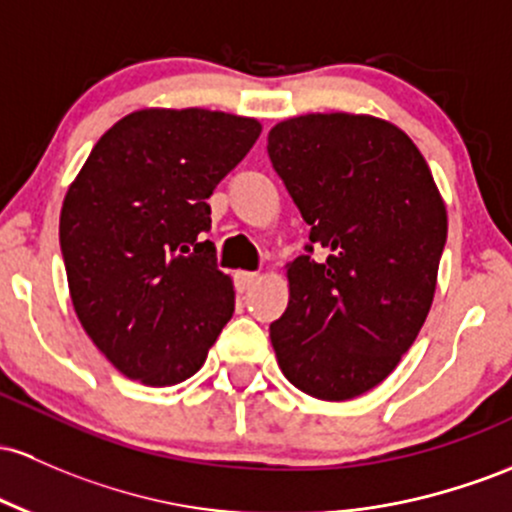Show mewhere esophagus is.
<instances>
[{
  "label": "esophagus",
  "instance_id": "obj_1",
  "mask_svg": "<svg viewBox=\"0 0 512 512\" xmlns=\"http://www.w3.org/2000/svg\"><path fill=\"white\" fill-rule=\"evenodd\" d=\"M255 282H257L255 272H235V289H238L240 294L250 291L252 284H255Z\"/></svg>",
  "mask_w": 512,
  "mask_h": 512
}]
</instances>
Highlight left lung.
I'll return each mask as SVG.
<instances>
[{
  "label": "left lung",
  "instance_id": "1",
  "mask_svg": "<svg viewBox=\"0 0 512 512\" xmlns=\"http://www.w3.org/2000/svg\"><path fill=\"white\" fill-rule=\"evenodd\" d=\"M267 153L311 226L286 265L289 306L269 325L282 372L320 401L389 376L432 306L447 209L415 143L367 114H306L269 131ZM323 246L325 261L310 257Z\"/></svg>",
  "mask_w": 512,
  "mask_h": 512
}]
</instances>
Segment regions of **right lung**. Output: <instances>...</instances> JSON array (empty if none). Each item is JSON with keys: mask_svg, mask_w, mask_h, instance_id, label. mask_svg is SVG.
<instances>
[{"mask_svg": "<svg viewBox=\"0 0 512 512\" xmlns=\"http://www.w3.org/2000/svg\"><path fill=\"white\" fill-rule=\"evenodd\" d=\"M262 123L209 109H140L97 140L60 211L70 299L128 379L172 386L206 362L235 311L206 199Z\"/></svg>", "mask_w": 512, "mask_h": 512, "instance_id": "right-lung-1", "label": "right lung"}]
</instances>
